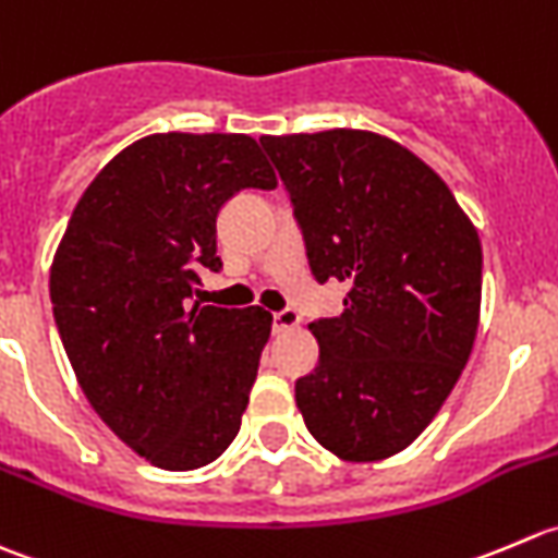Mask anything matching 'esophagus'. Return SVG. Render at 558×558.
Listing matches in <instances>:
<instances>
[{
	"mask_svg": "<svg viewBox=\"0 0 558 558\" xmlns=\"http://www.w3.org/2000/svg\"><path fill=\"white\" fill-rule=\"evenodd\" d=\"M301 325V314L295 308H281V312H274V333H284V330H292Z\"/></svg>",
	"mask_w": 558,
	"mask_h": 558,
	"instance_id": "34e87169",
	"label": "esophagus"
}]
</instances>
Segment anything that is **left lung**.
<instances>
[{
  "mask_svg": "<svg viewBox=\"0 0 558 558\" xmlns=\"http://www.w3.org/2000/svg\"><path fill=\"white\" fill-rule=\"evenodd\" d=\"M303 230L312 277L347 284L295 404L344 461L410 448L464 372L480 323L483 250L442 179L366 130L263 135Z\"/></svg>",
  "mask_w": 558,
  "mask_h": 558,
  "instance_id": "obj_1",
  "label": "left lung"
}]
</instances>
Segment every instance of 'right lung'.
<instances>
[{
	"label": "right lung",
	"instance_id": "obj_1",
	"mask_svg": "<svg viewBox=\"0 0 558 558\" xmlns=\"http://www.w3.org/2000/svg\"><path fill=\"white\" fill-rule=\"evenodd\" d=\"M246 186H277L255 137H141L86 186L53 255V319L81 390L170 472L228 450L271 336L266 308L192 303L203 268H222L219 208Z\"/></svg>",
	"mask_w": 558,
	"mask_h": 558
}]
</instances>
